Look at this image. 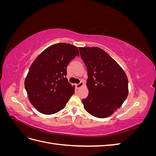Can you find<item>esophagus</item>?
Returning <instances> with one entry per match:
<instances>
[{"label": "esophagus", "instance_id": "34e87169", "mask_svg": "<svg viewBox=\"0 0 156 156\" xmlns=\"http://www.w3.org/2000/svg\"><path fill=\"white\" fill-rule=\"evenodd\" d=\"M84 83L83 82H81V83H79V84H76V88H77V89H79V88H80L81 87H82L83 86H84Z\"/></svg>", "mask_w": 156, "mask_h": 156}]
</instances>
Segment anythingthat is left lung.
Wrapping results in <instances>:
<instances>
[{
  "label": "left lung",
  "instance_id": "obj_1",
  "mask_svg": "<svg viewBox=\"0 0 156 156\" xmlns=\"http://www.w3.org/2000/svg\"><path fill=\"white\" fill-rule=\"evenodd\" d=\"M88 70V95L82 102L91 115L104 119L120 108L128 95V79L120 66L97 47L79 48Z\"/></svg>",
  "mask_w": 156,
  "mask_h": 156
}]
</instances>
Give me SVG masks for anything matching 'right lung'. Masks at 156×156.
Wrapping results in <instances>:
<instances>
[{
	"instance_id": "obj_1",
	"label": "right lung",
	"mask_w": 156,
	"mask_h": 156,
	"mask_svg": "<svg viewBox=\"0 0 156 156\" xmlns=\"http://www.w3.org/2000/svg\"><path fill=\"white\" fill-rule=\"evenodd\" d=\"M76 56H79L76 46L58 43L48 47L32 63L25 87L31 104L42 114L63 109L74 94L75 86L66 76L68 64Z\"/></svg>"
}]
</instances>
